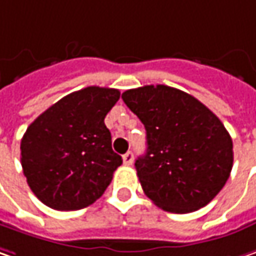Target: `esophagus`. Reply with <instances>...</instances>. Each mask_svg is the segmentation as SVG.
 <instances>
[{
  "label": "esophagus",
  "instance_id": "esophagus-1",
  "mask_svg": "<svg viewBox=\"0 0 256 256\" xmlns=\"http://www.w3.org/2000/svg\"><path fill=\"white\" fill-rule=\"evenodd\" d=\"M123 163H124L126 166H130V164L133 163V153H132V152H128L126 154H123Z\"/></svg>",
  "mask_w": 256,
  "mask_h": 256
}]
</instances>
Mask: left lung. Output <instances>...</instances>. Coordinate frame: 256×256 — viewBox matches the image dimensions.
<instances>
[{
    "label": "left lung",
    "mask_w": 256,
    "mask_h": 256,
    "mask_svg": "<svg viewBox=\"0 0 256 256\" xmlns=\"http://www.w3.org/2000/svg\"><path fill=\"white\" fill-rule=\"evenodd\" d=\"M122 98L146 128L148 150L134 163L146 196L173 214L208 205L234 163L222 122L194 96L163 84L126 90Z\"/></svg>",
    "instance_id": "obj_1"
}]
</instances>
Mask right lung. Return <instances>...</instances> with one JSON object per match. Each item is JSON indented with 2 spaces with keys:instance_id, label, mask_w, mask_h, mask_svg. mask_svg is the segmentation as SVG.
<instances>
[{
  "instance_id": "right-lung-1",
  "label": "right lung",
  "mask_w": 256,
  "mask_h": 256,
  "mask_svg": "<svg viewBox=\"0 0 256 256\" xmlns=\"http://www.w3.org/2000/svg\"><path fill=\"white\" fill-rule=\"evenodd\" d=\"M120 92L86 87L41 113L21 140V164L32 194L51 209L77 210L104 194L123 163L104 117Z\"/></svg>"
}]
</instances>
